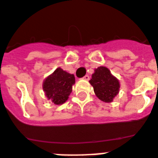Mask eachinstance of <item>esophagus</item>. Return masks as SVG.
Segmentation results:
<instances>
[{
	"label": "esophagus",
	"instance_id": "1",
	"mask_svg": "<svg viewBox=\"0 0 158 158\" xmlns=\"http://www.w3.org/2000/svg\"><path fill=\"white\" fill-rule=\"evenodd\" d=\"M82 79H83V80H85V81H89V75H85V76L82 78Z\"/></svg>",
	"mask_w": 158,
	"mask_h": 158
}]
</instances>
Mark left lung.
I'll list each match as a JSON object with an SVG mask.
<instances>
[{
	"mask_svg": "<svg viewBox=\"0 0 158 158\" xmlns=\"http://www.w3.org/2000/svg\"><path fill=\"white\" fill-rule=\"evenodd\" d=\"M89 83L94 87L96 96L106 103L113 102L119 93V81L105 66H100L94 69Z\"/></svg>",
	"mask_w": 158,
	"mask_h": 158,
	"instance_id": "1",
	"label": "left lung"
}]
</instances>
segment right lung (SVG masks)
I'll return each mask as SVG.
<instances>
[{
	"mask_svg": "<svg viewBox=\"0 0 158 158\" xmlns=\"http://www.w3.org/2000/svg\"><path fill=\"white\" fill-rule=\"evenodd\" d=\"M74 84L73 74L69 73L59 67L44 79L42 88L47 99L59 106L68 100Z\"/></svg>",
	"mask_w": 158,
	"mask_h": 158,
	"instance_id": "add662e5",
	"label": "right lung"
}]
</instances>
